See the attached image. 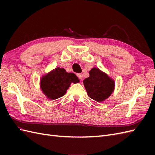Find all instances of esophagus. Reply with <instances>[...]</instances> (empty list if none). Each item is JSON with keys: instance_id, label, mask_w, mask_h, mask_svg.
I'll return each mask as SVG.
<instances>
[{"instance_id": "34e87169", "label": "esophagus", "mask_w": 155, "mask_h": 155, "mask_svg": "<svg viewBox=\"0 0 155 155\" xmlns=\"http://www.w3.org/2000/svg\"><path fill=\"white\" fill-rule=\"evenodd\" d=\"M77 77H78V78H79L80 80H82L83 79V74H77Z\"/></svg>"}]
</instances>
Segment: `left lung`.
I'll return each instance as SVG.
<instances>
[{
	"instance_id": "8db88e82",
	"label": "left lung",
	"mask_w": 155,
	"mask_h": 155,
	"mask_svg": "<svg viewBox=\"0 0 155 155\" xmlns=\"http://www.w3.org/2000/svg\"><path fill=\"white\" fill-rule=\"evenodd\" d=\"M89 77L83 81L88 96L94 101L101 103L113 93L115 82L105 72L94 67L89 71Z\"/></svg>"
}]
</instances>
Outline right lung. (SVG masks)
Returning <instances> with one entry per match:
<instances>
[{"label": "right lung", "instance_id": "right-lung-1", "mask_svg": "<svg viewBox=\"0 0 155 155\" xmlns=\"http://www.w3.org/2000/svg\"><path fill=\"white\" fill-rule=\"evenodd\" d=\"M79 82L75 74L68 73L64 68L57 67L42 76L40 87L48 99L55 100L64 96L72 83L75 84Z\"/></svg>", "mask_w": 155, "mask_h": 155}]
</instances>
